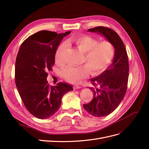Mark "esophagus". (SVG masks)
<instances>
[{"instance_id":"1","label":"esophagus","mask_w":149,"mask_h":149,"mask_svg":"<svg viewBox=\"0 0 149 149\" xmlns=\"http://www.w3.org/2000/svg\"><path fill=\"white\" fill-rule=\"evenodd\" d=\"M73 88L74 89H80L81 88V86L79 85H78V84H75L73 86Z\"/></svg>"}]
</instances>
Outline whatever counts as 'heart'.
I'll return each mask as SVG.
<instances>
[{"label": "heart", "mask_w": 149, "mask_h": 149, "mask_svg": "<svg viewBox=\"0 0 149 149\" xmlns=\"http://www.w3.org/2000/svg\"><path fill=\"white\" fill-rule=\"evenodd\" d=\"M68 42L74 44L80 51L84 53L81 62L86 65L77 67L68 66L63 70V78L71 83H78L86 78L89 72L93 76L100 74L109 65L114 56V47L108 40L98 42L91 36L83 35L71 37ZM65 49V44L60 45L56 49L55 60L58 65L64 64L63 53Z\"/></svg>", "instance_id": "1"}]
</instances>
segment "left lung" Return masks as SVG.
Wrapping results in <instances>:
<instances>
[{
	"label": "left lung",
	"mask_w": 149,
	"mask_h": 149,
	"mask_svg": "<svg viewBox=\"0 0 149 149\" xmlns=\"http://www.w3.org/2000/svg\"><path fill=\"white\" fill-rule=\"evenodd\" d=\"M100 34L112 43L115 52L112 64L97 77L91 79L93 100L83 104L84 109L94 117H104L113 112L123 101L127 88L129 61L123 42L113 30L96 26L88 30Z\"/></svg>",
	"instance_id": "8db88e82"
}]
</instances>
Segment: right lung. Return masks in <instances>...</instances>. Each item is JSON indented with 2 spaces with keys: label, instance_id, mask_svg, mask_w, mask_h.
I'll return each instance as SVG.
<instances>
[{
  "label": "right lung",
  "instance_id": "right-lung-1",
  "mask_svg": "<svg viewBox=\"0 0 149 149\" xmlns=\"http://www.w3.org/2000/svg\"><path fill=\"white\" fill-rule=\"evenodd\" d=\"M71 31L58 34L40 31L26 38L18 52L15 69V84L30 113L38 119L50 118L59 109L65 94L73 90L71 85L59 83L49 86L48 71L55 63V53L61 40Z\"/></svg>",
  "mask_w": 149,
  "mask_h": 149
}]
</instances>
